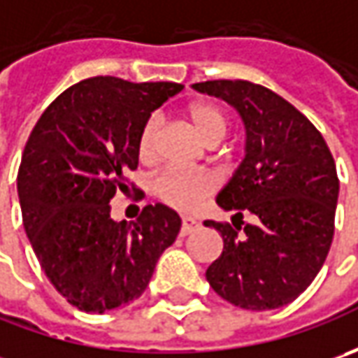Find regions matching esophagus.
I'll list each match as a JSON object with an SVG mask.
<instances>
[{
    "instance_id": "esophagus-1",
    "label": "esophagus",
    "mask_w": 358,
    "mask_h": 358,
    "mask_svg": "<svg viewBox=\"0 0 358 358\" xmlns=\"http://www.w3.org/2000/svg\"><path fill=\"white\" fill-rule=\"evenodd\" d=\"M199 227V221L193 217H181V235H189L191 231Z\"/></svg>"
}]
</instances>
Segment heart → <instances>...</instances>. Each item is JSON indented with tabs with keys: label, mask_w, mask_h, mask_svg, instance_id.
<instances>
[{
	"label": "heart",
	"mask_w": 358,
	"mask_h": 358,
	"mask_svg": "<svg viewBox=\"0 0 358 358\" xmlns=\"http://www.w3.org/2000/svg\"><path fill=\"white\" fill-rule=\"evenodd\" d=\"M187 119L191 127L199 135L205 143H219L227 131V115L219 105L209 101H197L189 105ZM157 137L159 121L149 119L141 127L137 139V155L141 163H153L157 159ZM153 193L159 199L175 209H191L201 199L211 195L217 187V181L211 173L189 171L181 167H165L153 179Z\"/></svg>",
	"instance_id": "b5f03b06"
}]
</instances>
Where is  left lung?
<instances>
[{"mask_svg": "<svg viewBox=\"0 0 358 358\" xmlns=\"http://www.w3.org/2000/svg\"><path fill=\"white\" fill-rule=\"evenodd\" d=\"M193 90L239 111L245 159L217 195L237 211L231 223L205 221L223 237V253L207 268L219 296L247 310L295 301L323 267L335 235L338 177L319 129L275 91L243 79H215ZM254 217L245 224L242 213Z\"/></svg>", "mask_w": 358, "mask_h": 358, "instance_id": "8db88e82", "label": "left lung"}]
</instances>
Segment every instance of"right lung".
Masks as SVG:
<instances>
[{
	"mask_svg": "<svg viewBox=\"0 0 358 358\" xmlns=\"http://www.w3.org/2000/svg\"><path fill=\"white\" fill-rule=\"evenodd\" d=\"M181 90L171 81L83 79L49 105L25 143L23 227L51 285L79 310L105 313L139 299L181 229L161 203L145 205L131 223L113 221L109 205L129 189L125 173L137 169V139L151 111Z\"/></svg>",
	"mask_w": 358,
	"mask_h": 358,
	"instance_id": "right-lung-1",
	"label": "right lung"
}]
</instances>
